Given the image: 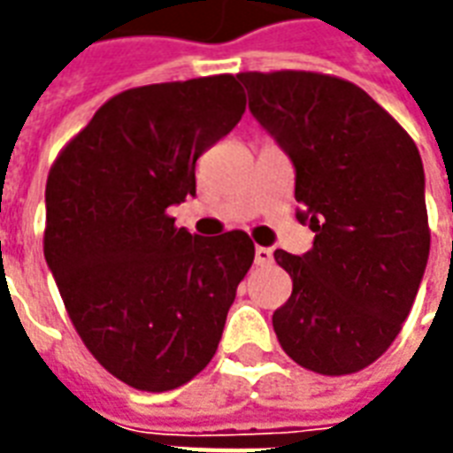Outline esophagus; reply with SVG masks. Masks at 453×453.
<instances>
[{
	"instance_id": "1",
	"label": "esophagus",
	"mask_w": 453,
	"mask_h": 453,
	"mask_svg": "<svg viewBox=\"0 0 453 453\" xmlns=\"http://www.w3.org/2000/svg\"><path fill=\"white\" fill-rule=\"evenodd\" d=\"M274 262V252L269 247H257L255 250V265L257 266H269Z\"/></svg>"
}]
</instances>
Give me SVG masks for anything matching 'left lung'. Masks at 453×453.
<instances>
[{"instance_id":"left-lung-1","label":"left lung","mask_w":453,"mask_h":453,"mask_svg":"<svg viewBox=\"0 0 453 453\" xmlns=\"http://www.w3.org/2000/svg\"><path fill=\"white\" fill-rule=\"evenodd\" d=\"M250 111L296 169V218L313 250L274 259L294 291L272 318L284 351L325 376L388 349L429 257L425 169L415 142L357 84L318 73H242Z\"/></svg>"}]
</instances>
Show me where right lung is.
<instances>
[{"label":"right lung","mask_w":453,"mask_h":453,"mask_svg":"<svg viewBox=\"0 0 453 453\" xmlns=\"http://www.w3.org/2000/svg\"><path fill=\"white\" fill-rule=\"evenodd\" d=\"M242 113L233 74L128 89L48 174V269L87 349L133 388L172 390L206 369L252 266L247 233L191 235L167 213L196 196V159Z\"/></svg>","instance_id":"right-lung-1"}]
</instances>
